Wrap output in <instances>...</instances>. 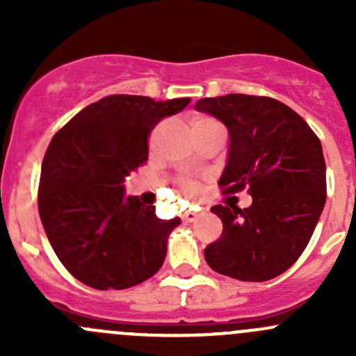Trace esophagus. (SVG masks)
Returning <instances> with one entry per match:
<instances>
[{
  "mask_svg": "<svg viewBox=\"0 0 356 356\" xmlns=\"http://www.w3.org/2000/svg\"><path fill=\"white\" fill-rule=\"evenodd\" d=\"M196 217H198V213H196V211H193V210H186V211H182V213H181V218L184 222H193Z\"/></svg>",
  "mask_w": 356,
  "mask_h": 356,
  "instance_id": "34e87169",
  "label": "esophagus"
}]
</instances>
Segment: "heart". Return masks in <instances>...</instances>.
I'll use <instances>...</instances> for the list:
<instances>
[{
	"label": "heart",
	"mask_w": 356,
	"mask_h": 356,
	"mask_svg": "<svg viewBox=\"0 0 356 356\" xmlns=\"http://www.w3.org/2000/svg\"><path fill=\"white\" fill-rule=\"evenodd\" d=\"M211 127H220V124H218L217 120H213L211 117H207V115H196V117L191 118L193 132ZM179 186H181V191L184 193L186 196H189V198H195V196H198V193L201 191L200 182L191 177H181L179 179Z\"/></svg>",
	"instance_id": "1"
}]
</instances>
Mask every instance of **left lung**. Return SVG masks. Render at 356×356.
<instances>
[{"instance_id":"8db88e82","label":"left lung","mask_w":356,"mask_h":356,"mask_svg":"<svg viewBox=\"0 0 356 356\" xmlns=\"http://www.w3.org/2000/svg\"><path fill=\"white\" fill-rule=\"evenodd\" d=\"M224 122L231 136L218 186L224 195L248 189V208L215 204L222 236L204 248V260L222 275L264 282L300 258L325 204V160L321 139L288 105L268 96L225 95L195 105Z\"/></svg>"}]
</instances>
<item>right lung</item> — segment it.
<instances>
[{
	"label": "right lung",
	"mask_w": 356,
	"mask_h": 356,
	"mask_svg": "<svg viewBox=\"0 0 356 356\" xmlns=\"http://www.w3.org/2000/svg\"><path fill=\"white\" fill-rule=\"evenodd\" d=\"M189 102L111 95L53 136L41 167L39 217L58 260L82 284L127 289L163 265L181 218L160 220L153 204L124 195V179L148 160L158 122Z\"/></svg>",
	"instance_id": "1"
}]
</instances>
